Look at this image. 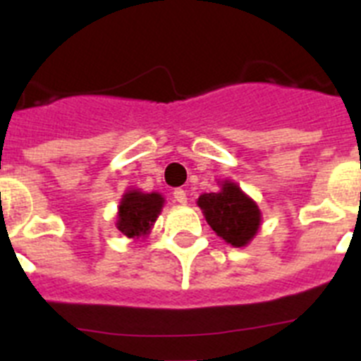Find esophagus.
<instances>
[{
    "label": "esophagus",
    "instance_id": "obj_1",
    "mask_svg": "<svg viewBox=\"0 0 361 361\" xmlns=\"http://www.w3.org/2000/svg\"><path fill=\"white\" fill-rule=\"evenodd\" d=\"M173 200L178 204H186L188 202V195L186 191L180 190V188H177V190L173 191Z\"/></svg>",
    "mask_w": 361,
    "mask_h": 361
}]
</instances>
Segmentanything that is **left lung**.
<instances>
[{"mask_svg": "<svg viewBox=\"0 0 361 361\" xmlns=\"http://www.w3.org/2000/svg\"><path fill=\"white\" fill-rule=\"evenodd\" d=\"M215 193H204L197 200L213 231L233 247H245L257 237L262 213L257 202L229 178L219 184Z\"/></svg>", "mask_w": 361, "mask_h": 361, "instance_id": "left-lung-1", "label": "left lung"}]
</instances>
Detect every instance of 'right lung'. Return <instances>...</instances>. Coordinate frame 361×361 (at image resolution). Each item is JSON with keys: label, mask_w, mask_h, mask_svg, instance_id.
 Wrapping results in <instances>:
<instances>
[{"label": "right lung", "mask_w": 361, "mask_h": 361, "mask_svg": "<svg viewBox=\"0 0 361 361\" xmlns=\"http://www.w3.org/2000/svg\"><path fill=\"white\" fill-rule=\"evenodd\" d=\"M164 206V197L157 191L145 193L141 190H128L117 208V229L128 238H145L152 231L157 216Z\"/></svg>", "instance_id": "1"}]
</instances>
